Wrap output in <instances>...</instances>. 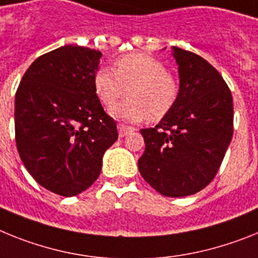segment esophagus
Here are the masks:
<instances>
[{
    "instance_id": "obj_1",
    "label": "esophagus",
    "mask_w": 258,
    "mask_h": 258,
    "mask_svg": "<svg viewBox=\"0 0 258 258\" xmlns=\"http://www.w3.org/2000/svg\"><path fill=\"white\" fill-rule=\"evenodd\" d=\"M132 131H135L134 127L126 126V124H123V123H119V124H118V132H119L120 138H124V136H127L128 134H131Z\"/></svg>"
}]
</instances>
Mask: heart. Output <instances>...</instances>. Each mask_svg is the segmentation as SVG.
I'll use <instances>...</instances> for the list:
<instances>
[{
  "label": "heart",
  "mask_w": 258,
  "mask_h": 258,
  "mask_svg": "<svg viewBox=\"0 0 258 258\" xmlns=\"http://www.w3.org/2000/svg\"><path fill=\"white\" fill-rule=\"evenodd\" d=\"M98 100L111 106L126 91L128 97L111 107V115L128 122H158L174 109L179 97V83L165 64L143 53L116 59L114 70L100 67L93 76Z\"/></svg>",
  "instance_id": "obj_1"
}]
</instances>
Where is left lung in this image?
I'll list each match as a JSON object with an SVG mask.
<instances>
[{
    "instance_id": "obj_1",
    "label": "left lung",
    "mask_w": 258,
    "mask_h": 258,
    "mask_svg": "<svg viewBox=\"0 0 258 258\" xmlns=\"http://www.w3.org/2000/svg\"><path fill=\"white\" fill-rule=\"evenodd\" d=\"M179 70L175 106L153 128L140 130L139 171L167 197L189 196L212 182L234 134L231 91L203 57L172 46Z\"/></svg>"
}]
</instances>
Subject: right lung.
Segmentation results:
<instances>
[{
    "instance_id": "obj_1",
    "label": "right lung",
    "mask_w": 258,
    "mask_h": 258,
    "mask_svg": "<svg viewBox=\"0 0 258 258\" xmlns=\"http://www.w3.org/2000/svg\"><path fill=\"white\" fill-rule=\"evenodd\" d=\"M101 51L64 45L40 55L15 93V142L36 182L59 196L91 187L118 139L93 87Z\"/></svg>"
}]
</instances>
